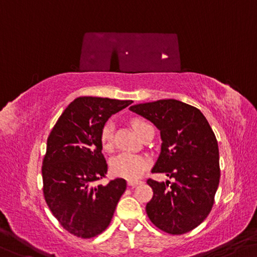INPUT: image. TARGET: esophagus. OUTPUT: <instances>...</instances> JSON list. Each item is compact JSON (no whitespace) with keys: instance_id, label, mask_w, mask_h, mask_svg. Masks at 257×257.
Returning <instances> with one entry per match:
<instances>
[{"instance_id":"34e87169","label":"esophagus","mask_w":257,"mask_h":257,"mask_svg":"<svg viewBox=\"0 0 257 257\" xmlns=\"http://www.w3.org/2000/svg\"><path fill=\"white\" fill-rule=\"evenodd\" d=\"M142 181H133V180H129L128 181V185L129 186H132V187H135V186H137L138 184H142Z\"/></svg>"}]
</instances>
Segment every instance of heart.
<instances>
[{
  "instance_id": "heart-1",
  "label": "heart",
  "mask_w": 257,
  "mask_h": 257,
  "mask_svg": "<svg viewBox=\"0 0 257 257\" xmlns=\"http://www.w3.org/2000/svg\"><path fill=\"white\" fill-rule=\"evenodd\" d=\"M148 124L145 121L135 119L133 121V127L140 135L141 130ZM101 143L104 149L109 150L113 143V125L107 123L101 130ZM148 167V160L140 154H134L129 152H123L113 159L111 168L114 175L128 178V180H136L143 174Z\"/></svg>"
}]
</instances>
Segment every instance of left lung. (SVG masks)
<instances>
[{
	"mask_svg": "<svg viewBox=\"0 0 257 257\" xmlns=\"http://www.w3.org/2000/svg\"><path fill=\"white\" fill-rule=\"evenodd\" d=\"M160 130L161 150L152 173L175 182L148 180L153 198L146 213L154 225L170 234L186 233L205 221L219 183L216 137L198 108L176 99L130 106Z\"/></svg>",
	"mask_w": 257,
	"mask_h": 257,
	"instance_id": "1",
	"label": "left lung"
}]
</instances>
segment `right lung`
Masks as SVG:
<instances>
[{"instance_id":"1","label":"right lung","mask_w":257,"mask_h":257,"mask_svg":"<svg viewBox=\"0 0 257 257\" xmlns=\"http://www.w3.org/2000/svg\"><path fill=\"white\" fill-rule=\"evenodd\" d=\"M132 100L79 97L68 105L47 141L43 159V193L47 205L65 230L92 238L111 223L121 195L123 178L95 185L107 173L101 153V130L113 114Z\"/></svg>"}]
</instances>
